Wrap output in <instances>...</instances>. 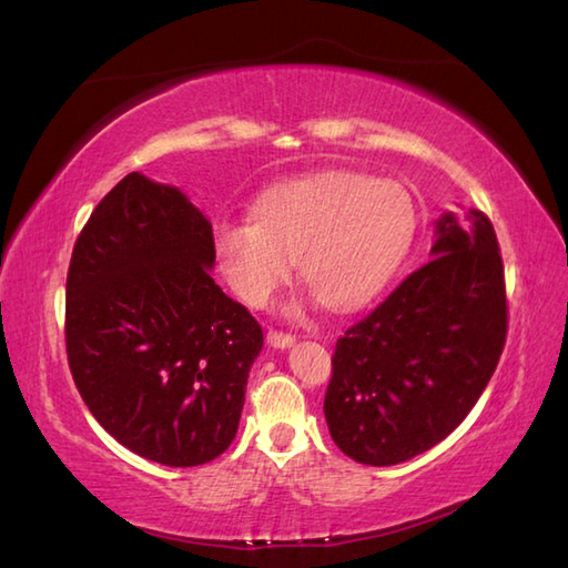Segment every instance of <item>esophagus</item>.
<instances>
[{"instance_id": "1", "label": "esophagus", "mask_w": 568, "mask_h": 568, "mask_svg": "<svg viewBox=\"0 0 568 568\" xmlns=\"http://www.w3.org/2000/svg\"><path fill=\"white\" fill-rule=\"evenodd\" d=\"M266 338H268V344H271L273 348H287V346H293V341H295L293 334L278 332V328H268Z\"/></svg>"}]
</instances>
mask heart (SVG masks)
I'll return each mask as SVG.
<instances>
[{"mask_svg": "<svg viewBox=\"0 0 568 568\" xmlns=\"http://www.w3.org/2000/svg\"><path fill=\"white\" fill-rule=\"evenodd\" d=\"M416 203L397 181L353 171L287 181L263 193L252 217H222L215 252L246 305H266L300 258L322 305L353 310L389 281L416 234Z\"/></svg>", "mask_w": 568, "mask_h": 568, "instance_id": "obj_1", "label": "heart"}]
</instances>
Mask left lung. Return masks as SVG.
<instances>
[{"label":"left lung","instance_id":"1","mask_svg":"<svg viewBox=\"0 0 568 568\" xmlns=\"http://www.w3.org/2000/svg\"><path fill=\"white\" fill-rule=\"evenodd\" d=\"M433 258L336 341L324 416L341 453L387 467L447 438L508 334L504 258L481 210L438 220Z\"/></svg>","mask_w":568,"mask_h":568}]
</instances>
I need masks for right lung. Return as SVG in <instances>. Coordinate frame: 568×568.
<instances>
[{
  "label": "right lung",
  "mask_w": 568,
  "mask_h": 568,
  "mask_svg": "<svg viewBox=\"0 0 568 568\" xmlns=\"http://www.w3.org/2000/svg\"><path fill=\"white\" fill-rule=\"evenodd\" d=\"M213 227L186 195L128 174L79 232L64 346L89 412L135 455L197 467L240 426L261 324L210 278Z\"/></svg>",
  "instance_id": "right-lung-1"
}]
</instances>
